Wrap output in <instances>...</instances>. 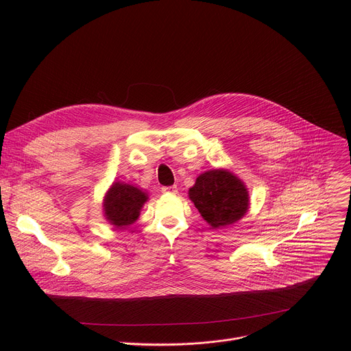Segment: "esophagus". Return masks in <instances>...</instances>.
<instances>
[{"label":"esophagus","instance_id":"esophagus-1","mask_svg":"<svg viewBox=\"0 0 351 351\" xmlns=\"http://www.w3.org/2000/svg\"><path fill=\"white\" fill-rule=\"evenodd\" d=\"M161 191L162 193H176L178 191V189H176V186H164V187H161Z\"/></svg>","mask_w":351,"mask_h":351}]
</instances>
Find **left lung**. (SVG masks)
I'll list each match as a JSON object with an SVG mask.
<instances>
[{"label":"left lung","mask_w":351,"mask_h":351,"mask_svg":"<svg viewBox=\"0 0 351 351\" xmlns=\"http://www.w3.org/2000/svg\"><path fill=\"white\" fill-rule=\"evenodd\" d=\"M198 213L213 226L237 222L248 208V193L241 180L222 169L199 175L189 190Z\"/></svg>","instance_id":"left-lung-1"}]
</instances>
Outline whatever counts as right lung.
<instances>
[{"label": "right lung", "mask_w": 351, "mask_h": 351, "mask_svg": "<svg viewBox=\"0 0 351 351\" xmlns=\"http://www.w3.org/2000/svg\"><path fill=\"white\" fill-rule=\"evenodd\" d=\"M145 199L147 194L137 187L125 183L112 184L104 204L107 219L118 228L132 225L138 218Z\"/></svg>", "instance_id": "right-lung-1"}]
</instances>
